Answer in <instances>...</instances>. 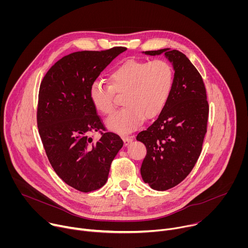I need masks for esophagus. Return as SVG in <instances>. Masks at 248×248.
<instances>
[{
	"mask_svg": "<svg viewBox=\"0 0 248 248\" xmlns=\"http://www.w3.org/2000/svg\"><path fill=\"white\" fill-rule=\"evenodd\" d=\"M123 140H124V146H127L129 143L132 142L133 137H132V136H123Z\"/></svg>",
	"mask_w": 248,
	"mask_h": 248,
	"instance_id": "1",
	"label": "esophagus"
}]
</instances>
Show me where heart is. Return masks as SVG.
I'll use <instances>...</instances> for the list:
<instances>
[{
    "instance_id": "b5f03b06",
    "label": "heart",
    "mask_w": 248,
    "mask_h": 248,
    "mask_svg": "<svg viewBox=\"0 0 248 248\" xmlns=\"http://www.w3.org/2000/svg\"><path fill=\"white\" fill-rule=\"evenodd\" d=\"M111 83L94 81L89 97L95 109L110 115L117 103V95H123L124 107L107 120V126L120 133L136 129L144 119L157 117L165 108L171 92L173 70L163 60L152 62L127 60L111 74Z\"/></svg>"
}]
</instances>
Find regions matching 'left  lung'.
Masks as SVG:
<instances>
[{"instance_id": "obj_1", "label": "left lung", "mask_w": 248, "mask_h": 248, "mask_svg": "<svg viewBox=\"0 0 248 248\" xmlns=\"http://www.w3.org/2000/svg\"><path fill=\"white\" fill-rule=\"evenodd\" d=\"M172 62L170 95L158 119L136 139L146 146L140 172L144 183L164 191L182 183L195 166L207 132L209 105L202 77L188 58L178 50L146 51Z\"/></svg>"}]
</instances>
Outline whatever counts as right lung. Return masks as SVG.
I'll use <instances>...</instances> for the list:
<instances>
[{
	"instance_id": "1",
	"label": "right lung",
	"mask_w": 248,
	"mask_h": 248,
	"mask_svg": "<svg viewBox=\"0 0 248 248\" xmlns=\"http://www.w3.org/2000/svg\"><path fill=\"white\" fill-rule=\"evenodd\" d=\"M125 47L81 51L64 56L43 78L38 95L37 125L56 173L81 192L101 188L111 164L124 145L122 138L106 130L89 97V88L101 72ZM101 138L93 141L91 133Z\"/></svg>"
}]
</instances>
